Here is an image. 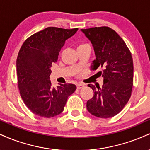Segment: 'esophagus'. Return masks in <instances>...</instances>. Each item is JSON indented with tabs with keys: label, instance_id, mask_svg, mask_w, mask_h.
I'll return each instance as SVG.
<instances>
[{
	"label": "esophagus",
	"instance_id": "1",
	"mask_svg": "<svg viewBox=\"0 0 150 150\" xmlns=\"http://www.w3.org/2000/svg\"><path fill=\"white\" fill-rule=\"evenodd\" d=\"M84 87H85V85H83V84H78V85H77V89H80Z\"/></svg>",
	"mask_w": 150,
	"mask_h": 150
}]
</instances>
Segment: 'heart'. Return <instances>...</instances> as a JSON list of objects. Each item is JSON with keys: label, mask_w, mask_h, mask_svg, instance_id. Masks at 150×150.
Listing matches in <instances>:
<instances>
[{"label": "heart", "mask_w": 150, "mask_h": 150, "mask_svg": "<svg viewBox=\"0 0 150 150\" xmlns=\"http://www.w3.org/2000/svg\"><path fill=\"white\" fill-rule=\"evenodd\" d=\"M82 45H85V44H81V45H80V46H82Z\"/></svg>", "instance_id": "obj_1"}]
</instances>
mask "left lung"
<instances>
[{"instance_id":"1","label":"left lung","mask_w":150,"mask_h":150,"mask_svg":"<svg viewBox=\"0 0 150 150\" xmlns=\"http://www.w3.org/2000/svg\"><path fill=\"white\" fill-rule=\"evenodd\" d=\"M92 43L96 59L93 70L99 72L102 87L89 84L94 96L87 101V108L93 116L101 118L116 116L123 109L131 96L133 82V62L131 53L122 38L108 27L81 30Z\"/></svg>"}]
</instances>
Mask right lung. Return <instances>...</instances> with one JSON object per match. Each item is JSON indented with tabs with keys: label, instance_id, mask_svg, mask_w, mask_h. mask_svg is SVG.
Instances as JSON below:
<instances>
[{
	"label": "right lung",
	"instance_id": "1",
	"mask_svg": "<svg viewBox=\"0 0 150 150\" xmlns=\"http://www.w3.org/2000/svg\"><path fill=\"white\" fill-rule=\"evenodd\" d=\"M77 30L47 27L26 39L19 51L16 62L19 90L27 108L37 116L51 118L59 115L76 89L73 84L53 87L49 76L65 41Z\"/></svg>",
	"mask_w": 150,
	"mask_h": 150
}]
</instances>
